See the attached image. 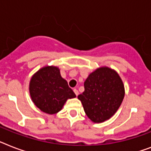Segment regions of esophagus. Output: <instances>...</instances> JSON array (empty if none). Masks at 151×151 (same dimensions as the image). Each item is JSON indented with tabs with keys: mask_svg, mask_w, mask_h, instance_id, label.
<instances>
[{
	"mask_svg": "<svg viewBox=\"0 0 151 151\" xmlns=\"http://www.w3.org/2000/svg\"><path fill=\"white\" fill-rule=\"evenodd\" d=\"M73 92L75 93V95H77V96H78V95H79V92H78V91L77 90V89H76V88H74V89H73Z\"/></svg>",
	"mask_w": 151,
	"mask_h": 151,
	"instance_id": "esophagus-1",
	"label": "esophagus"
}]
</instances>
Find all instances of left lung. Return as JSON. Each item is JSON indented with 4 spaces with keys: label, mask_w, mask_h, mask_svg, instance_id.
<instances>
[{
    "label": "left lung",
    "mask_w": 151,
    "mask_h": 151,
    "mask_svg": "<svg viewBox=\"0 0 151 151\" xmlns=\"http://www.w3.org/2000/svg\"><path fill=\"white\" fill-rule=\"evenodd\" d=\"M84 91L78 96L85 114L100 123L116 113L125 95L124 84L119 73L108 67L97 68L84 81Z\"/></svg>",
    "instance_id": "left-lung-1"
}]
</instances>
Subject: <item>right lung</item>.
Instances as JSON below:
<instances>
[{"instance_id": "add662e5", "label": "right lung", "mask_w": 151, "mask_h": 151, "mask_svg": "<svg viewBox=\"0 0 151 151\" xmlns=\"http://www.w3.org/2000/svg\"><path fill=\"white\" fill-rule=\"evenodd\" d=\"M29 93L35 106L50 115L59 112L67 99L76 97L55 66L42 67L33 74L29 82Z\"/></svg>"}]
</instances>
